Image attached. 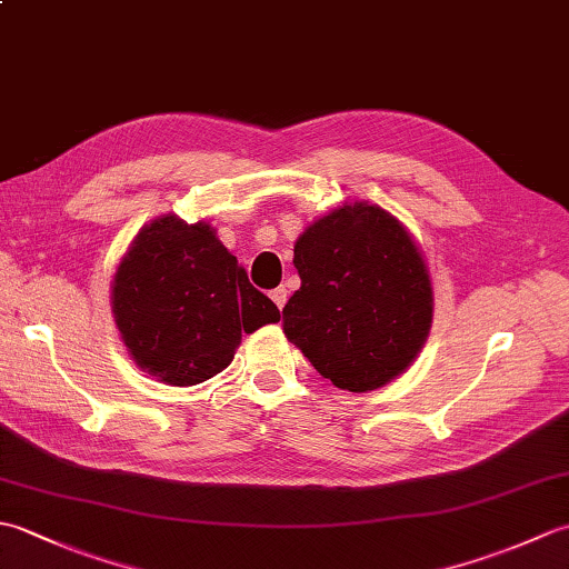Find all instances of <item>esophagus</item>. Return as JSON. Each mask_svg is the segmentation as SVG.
<instances>
[{"label":"esophagus","mask_w":569,"mask_h":569,"mask_svg":"<svg viewBox=\"0 0 569 569\" xmlns=\"http://www.w3.org/2000/svg\"><path fill=\"white\" fill-rule=\"evenodd\" d=\"M269 296H271V300H273V306H276L278 310H283L286 300H288V291H286V288L278 286V288H273V291H271Z\"/></svg>","instance_id":"34e87169"}]
</instances>
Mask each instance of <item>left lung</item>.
<instances>
[{"label":"left lung","mask_w":569,"mask_h":569,"mask_svg":"<svg viewBox=\"0 0 569 569\" xmlns=\"http://www.w3.org/2000/svg\"><path fill=\"white\" fill-rule=\"evenodd\" d=\"M300 288L283 332L337 389H381L413 365L432 325V281L401 220L367 200L337 204L298 237Z\"/></svg>","instance_id":"obj_1"}]
</instances>
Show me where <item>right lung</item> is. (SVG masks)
Here are the masks:
<instances>
[{"instance_id": "obj_1", "label": "right lung", "mask_w": 569, "mask_h": 569, "mask_svg": "<svg viewBox=\"0 0 569 569\" xmlns=\"http://www.w3.org/2000/svg\"><path fill=\"white\" fill-rule=\"evenodd\" d=\"M112 316L137 367L168 386L212 379L234 359L241 332L281 320L217 229L173 212L143 224L119 259Z\"/></svg>"}]
</instances>
